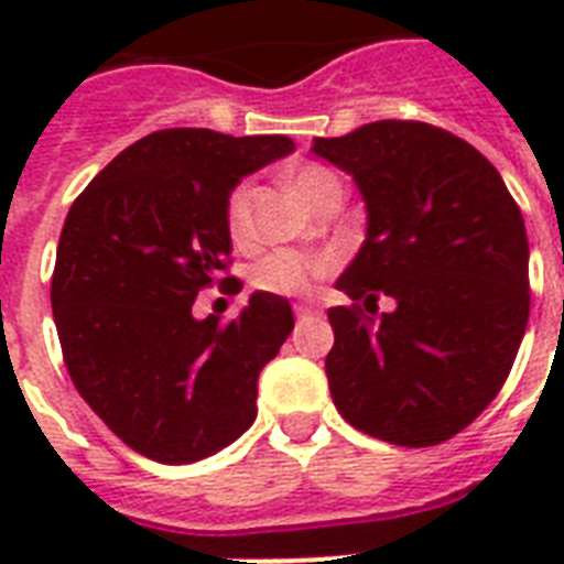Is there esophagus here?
Returning a JSON list of instances; mask_svg holds the SVG:
<instances>
[{
  "label": "esophagus",
  "instance_id": "obj_1",
  "mask_svg": "<svg viewBox=\"0 0 564 564\" xmlns=\"http://www.w3.org/2000/svg\"><path fill=\"white\" fill-rule=\"evenodd\" d=\"M295 316L299 318H304V316H310V313H316V307H313V304H307V301H299V304H295Z\"/></svg>",
  "mask_w": 564,
  "mask_h": 564
}]
</instances>
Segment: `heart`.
Instances as JSON below:
<instances>
[{"instance_id":"heart-1","label":"heart","mask_w":564,"mask_h":564,"mask_svg":"<svg viewBox=\"0 0 564 564\" xmlns=\"http://www.w3.org/2000/svg\"><path fill=\"white\" fill-rule=\"evenodd\" d=\"M330 181H336V175L334 172H327L325 166H301V170L292 175V187L299 189V195L304 202L313 204L318 189L325 187V184H330ZM225 221H228V234L234 242H246V239L251 237V187H248V184H239V187L230 193ZM330 269H334V257L301 254V251L281 248V251L265 254L263 260L254 265L251 283L263 292L299 295V292L310 290V283L330 272Z\"/></svg>"}]
</instances>
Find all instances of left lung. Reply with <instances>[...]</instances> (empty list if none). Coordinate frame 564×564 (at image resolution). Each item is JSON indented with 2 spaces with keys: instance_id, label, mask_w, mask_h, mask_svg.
I'll use <instances>...</instances> for the list:
<instances>
[{
  "instance_id": "8db88e82",
  "label": "left lung",
  "mask_w": 564,
  "mask_h": 564,
  "mask_svg": "<svg viewBox=\"0 0 564 564\" xmlns=\"http://www.w3.org/2000/svg\"><path fill=\"white\" fill-rule=\"evenodd\" d=\"M313 152L360 189L366 242L336 281L325 371L351 427L430 447L480 415L516 362L530 316V246L516 198L471 143L380 119ZM380 294L395 301L375 317Z\"/></svg>"
}]
</instances>
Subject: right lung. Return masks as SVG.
I'll use <instances>...</instances> for the list:
<instances>
[{
	"label": "right lung",
	"instance_id": "right-lung-1",
	"mask_svg": "<svg viewBox=\"0 0 564 564\" xmlns=\"http://www.w3.org/2000/svg\"><path fill=\"white\" fill-rule=\"evenodd\" d=\"M292 149L283 134L154 131L66 213L52 274L66 371L154 463H198L254 424L257 377L295 327L290 301L254 292L234 322L195 318L193 301L228 269L234 187Z\"/></svg>",
	"mask_w": 564,
	"mask_h": 564
}]
</instances>
